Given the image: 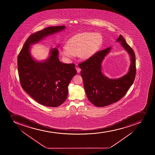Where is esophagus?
<instances>
[{
    "label": "esophagus",
    "instance_id": "esophagus-1",
    "mask_svg": "<svg viewBox=\"0 0 155 155\" xmlns=\"http://www.w3.org/2000/svg\"><path fill=\"white\" fill-rule=\"evenodd\" d=\"M76 70L77 72V73H80V71H81V69H80V68H79L77 67Z\"/></svg>",
    "mask_w": 155,
    "mask_h": 155
}]
</instances>
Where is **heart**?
Returning <instances> with one entry per match:
<instances>
[{"label":"heart","instance_id":"heart-1","mask_svg":"<svg viewBox=\"0 0 155 155\" xmlns=\"http://www.w3.org/2000/svg\"><path fill=\"white\" fill-rule=\"evenodd\" d=\"M103 43V37L98 33H80L69 39L67 45L61 49V55L71 60L78 54L80 58L87 60L98 51Z\"/></svg>","mask_w":155,"mask_h":155}]
</instances>
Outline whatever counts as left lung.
<instances>
[{
	"mask_svg": "<svg viewBox=\"0 0 155 155\" xmlns=\"http://www.w3.org/2000/svg\"><path fill=\"white\" fill-rule=\"evenodd\" d=\"M116 42L120 43L130 58V65L125 75L119 78L110 79L102 72V63L112 47L98 51L78 65L81 69V76L88 99L98 107L109 106L119 101L125 95L135 79L136 66L134 50L121 35Z\"/></svg>",
	"mask_w": 155,
	"mask_h": 155,
	"instance_id": "left-lung-1",
	"label": "left lung"
}]
</instances>
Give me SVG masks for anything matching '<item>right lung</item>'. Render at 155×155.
<instances>
[{"label": "right lung", "instance_id": "1", "mask_svg": "<svg viewBox=\"0 0 155 155\" xmlns=\"http://www.w3.org/2000/svg\"><path fill=\"white\" fill-rule=\"evenodd\" d=\"M65 26L49 27L30 36L18 57V70L23 89L39 104L57 107L66 101L68 85L77 71L74 64H64L58 58V49L50 50L46 60L38 61L30 52L31 45L63 31Z\"/></svg>", "mask_w": 155, "mask_h": 155}]
</instances>
